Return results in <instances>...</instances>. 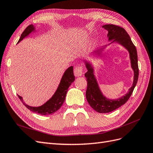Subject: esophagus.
Wrapping results in <instances>:
<instances>
[{
	"instance_id": "obj_1",
	"label": "esophagus",
	"mask_w": 153,
	"mask_h": 153,
	"mask_svg": "<svg viewBox=\"0 0 153 153\" xmlns=\"http://www.w3.org/2000/svg\"><path fill=\"white\" fill-rule=\"evenodd\" d=\"M74 74L76 77L81 76L83 75V68L81 66H76L74 70Z\"/></svg>"
}]
</instances>
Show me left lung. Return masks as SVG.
I'll list each match as a JSON object with an SVG mask.
<instances>
[{
	"label": "left lung",
	"mask_w": 153,
	"mask_h": 153,
	"mask_svg": "<svg viewBox=\"0 0 153 153\" xmlns=\"http://www.w3.org/2000/svg\"><path fill=\"white\" fill-rule=\"evenodd\" d=\"M102 27L107 30L108 41L111 42L108 45H105L103 47L94 50L89 55V56L98 58L101 56V53L108 46L113 43L119 44L128 50L129 55V60H130L131 68L134 73L133 84L126 94L117 99L107 98L100 89L98 80L95 76L94 65L90 61H87L86 59L83 60L87 69V73L85 74L87 82V88L86 91L87 102L97 112L108 113L112 112L126 103L129 97L131 96L134 88L136 86L138 78V57L136 47L132 43L130 37L127 32L123 28L112 24H106L103 25Z\"/></svg>",
	"instance_id": "obj_1"
}]
</instances>
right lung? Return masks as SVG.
Here are the masks:
<instances>
[{
  "label": "right lung",
  "instance_id": "add662e5",
  "mask_svg": "<svg viewBox=\"0 0 153 153\" xmlns=\"http://www.w3.org/2000/svg\"><path fill=\"white\" fill-rule=\"evenodd\" d=\"M36 30V27L33 25H30L25 29L22 34L20 38L18 41L20 43L26 37L28 36L32 32H35ZM75 77L73 75V67H69L66 70L64 71L63 75L60 81L59 86L57 90L55 91L53 96L42 105L39 106H32L25 103L22 96L18 95L22 102L26 107L30 111L42 115H47L50 114H53L61 107L63 103L65 101L66 93L69 87L71 85L72 83L75 81Z\"/></svg>",
  "mask_w": 153,
  "mask_h": 153
}]
</instances>
